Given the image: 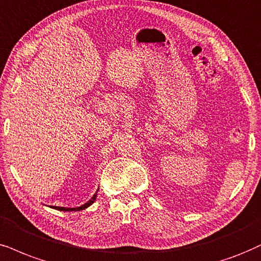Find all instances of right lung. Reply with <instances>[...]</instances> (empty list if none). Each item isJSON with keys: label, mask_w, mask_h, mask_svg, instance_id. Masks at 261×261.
I'll list each match as a JSON object with an SVG mask.
<instances>
[{"label": "right lung", "mask_w": 261, "mask_h": 261, "mask_svg": "<svg viewBox=\"0 0 261 261\" xmlns=\"http://www.w3.org/2000/svg\"><path fill=\"white\" fill-rule=\"evenodd\" d=\"M95 199H96V195L92 196L91 200L88 201L87 203H84L83 206L75 207V208H66V207H58V206H54V207H53V208H55V210H58V211H64V212H70V211H82V210H85V208H87V207L90 206V204L95 201Z\"/></svg>", "instance_id": "1"}]
</instances>
